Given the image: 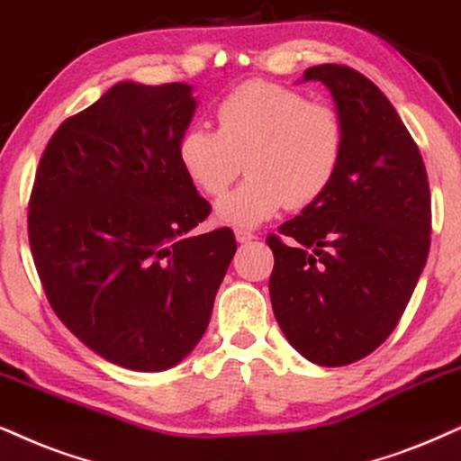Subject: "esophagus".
Wrapping results in <instances>:
<instances>
[{"instance_id":"34e87169","label":"esophagus","mask_w":461,"mask_h":461,"mask_svg":"<svg viewBox=\"0 0 461 461\" xmlns=\"http://www.w3.org/2000/svg\"><path fill=\"white\" fill-rule=\"evenodd\" d=\"M236 240L238 242H250V240H255V238H258V234H253V231H249V230H242V227H236Z\"/></svg>"}]
</instances>
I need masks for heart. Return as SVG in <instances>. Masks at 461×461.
Returning <instances> with one entry per match:
<instances>
[{"mask_svg": "<svg viewBox=\"0 0 461 461\" xmlns=\"http://www.w3.org/2000/svg\"><path fill=\"white\" fill-rule=\"evenodd\" d=\"M217 130L191 125L178 140V161L202 194L221 197L223 223L258 225L283 206L300 211L328 194L345 155V125L336 108L308 102L289 86L249 80L217 104Z\"/></svg>", "mask_w": 461, "mask_h": 461, "instance_id": "obj_1", "label": "heart"}]
</instances>
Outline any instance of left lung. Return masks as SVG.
<instances>
[{"instance_id": "1", "label": "left lung", "mask_w": 461, "mask_h": 461, "mask_svg": "<svg viewBox=\"0 0 461 461\" xmlns=\"http://www.w3.org/2000/svg\"><path fill=\"white\" fill-rule=\"evenodd\" d=\"M304 80L334 95L345 155L328 194L266 238L270 298L295 351L347 366L402 319L428 261L432 200L415 140L372 80L336 63L308 68Z\"/></svg>"}]
</instances>
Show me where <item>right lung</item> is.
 <instances>
[{"mask_svg": "<svg viewBox=\"0 0 461 461\" xmlns=\"http://www.w3.org/2000/svg\"><path fill=\"white\" fill-rule=\"evenodd\" d=\"M195 100L183 83H119L46 144L27 231L52 311L104 359L159 372L191 353L236 253L178 161Z\"/></svg>", "mask_w": 461, "mask_h": 461, "instance_id": "right-lung-1", "label": "right lung"}]
</instances>
